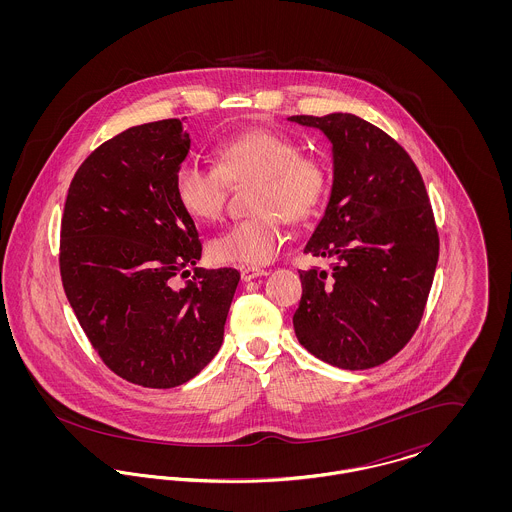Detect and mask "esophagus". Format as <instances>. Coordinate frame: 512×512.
<instances>
[{
	"label": "esophagus",
	"mask_w": 512,
	"mask_h": 512,
	"mask_svg": "<svg viewBox=\"0 0 512 512\" xmlns=\"http://www.w3.org/2000/svg\"><path fill=\"white\" fill-rule=\"evenodd\" d=\"M259 276H267V270L259 267H244L242 268V280L249 282V280H255Z\"/></svg>",
	"instance_id": "obj_1"
}]
</instances>
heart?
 <instances>
[{
    "label": "heart",
    "mask_w": 512,
    "mask_h": 512,
    "mask_svg": "<svg viewBox=\"0 0 512 512\" xmlns=\"http://www.w3.org/2000/svg\"><path fill=\"white\" fill-rule=\"evenodd\" d=\"M286 134L255 128L224 142L215 151V169L182 163L174 174V197L192 219H220L228 186L251 184L249 213L209 244L213 261L238 267L270 263L286 240L284 220L303 224L322 211L332 171L326 159L301 153Z\"/></svg>",
    "instance_id": "b5f03b06"
}]
</instances>
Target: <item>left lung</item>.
<instances>
[{
  "label": "left lung",
  "instance_id": "left-lung-1",
  "mask_svg": "<svg viewBox=\"0 0 512 512\" xmlns=\"http://www.w3.org/2000/svg\"><path fill=\"white\" fill-rule=\"evenodd\" d=\"M332 142L334 184L305 253L330 270H301L293 315L299 343L328 365L365 370L413 338L438 265L430 197L411 155L351 113L295 115Z\"/></svg>",
  "mask_w": 512,
  "mask_h": 512
}]
</instances>
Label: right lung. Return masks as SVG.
<instances>
[{
    "label": "right lung",
    "instance_id": "right-lung-1",
    "mask_svg": "<svg viewBox=\"0 0 512 512\" xmlns=\"http://www.w3.org/2000/svg\"><path fill=\"white\" fill-rule=\"evenodd\" d=\"M188 149L180 119L124 130L74 172L61 219L59 270L74 315L101 361L144 388H176L211 363L240 282L236 268L195 267L199 232L174 197Z\"/></svg>",
    "mask_w": 512,
    "mask_h": 512
}]
</instances>
